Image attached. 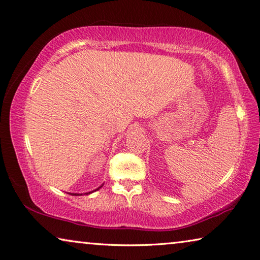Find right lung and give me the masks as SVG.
Instances as JSON below:
<instances>
[{
  "label": "right lung",
  "mask_w": 260,
  "mask_h": 260,
  "mask_svg": "<svg viewBox=\"0 0 260 260\" xmlns=\"http://www.w3.org/2000/svg\"><path fill=\"white\" fill-rule=\"evenodd\" d=\"M99 188H100V187H99ZM99 188H98V189H99ZM98 189H95V190H98ZM91 192H92V191H91ZM88 194H90V192H86L85 195H88ZM71 195H73V196H79V194H71Z\"/></svg>",
  "instance_id": "1"
}]
</instances>
